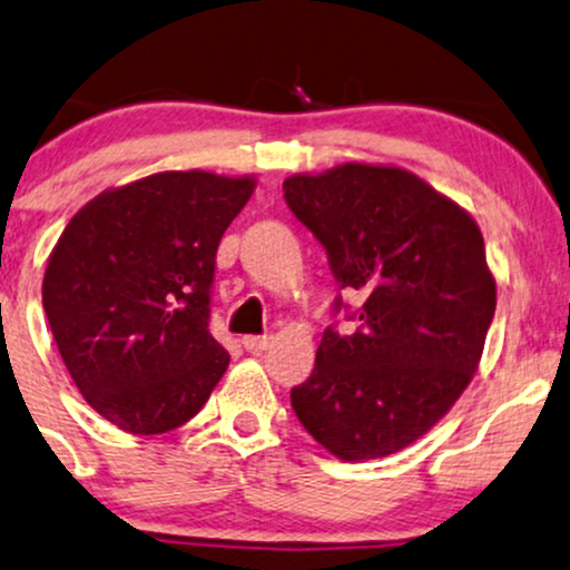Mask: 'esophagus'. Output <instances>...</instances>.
<instances>
[{
	"label": "esophagus",
	"instance_id": "obj_1",
	"mask_svg": "<svg viewBox=\"0 0 570 570\" xmlns=\"http://www.w3.org/2000/svg\"><path fill=\"white\" fill-rule=\"evenodd\" d=\"M242 345L249 353H263V351H267V347L273 345V337H271V334H265V337H255V334H249V337L242 340Z\"/></svg>",
	"mask_w": 570,
	"mask_h": 570
}]
</instances>
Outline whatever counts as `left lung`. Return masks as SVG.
<instances>
[{"label":"left lung","instance_id":"1","mask_svg":"<svg viewBox=\"0 0 570 570\" xmlns=\"http://www.w3.org/2000/svg\"><path fill=\"white\" fill-rule=\"evenodd\" d=\"M284 190L340 289L366 297L353 334L324 332L311 380L292 390L294 414L342 462L403 451L449 414L481 363L497 311L483 233L395 164H337L286 177Z\"/></svg>","mask_w":570,"mask_h":570}]
</instances>
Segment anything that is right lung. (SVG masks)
Here are the masks:
<instances>
[{
    "label": "right lung",
    "mask_w": 570,
    "mask_h": 570,
    "mask_svg": "<svg viewBox=\"0 0 570 570\" xmlns=\"http://www.w3.org/2000/svg\"><path fill=\"white\" fill-rule=\"evenodd\" d=\"M255 188V175L156 173L89 198L52 246L42 305L55 345L119 430L180 428L228 368L209 289L219 238Z\"/></svg>",
    "instance_id": "add662e5"
}]
</instances>
